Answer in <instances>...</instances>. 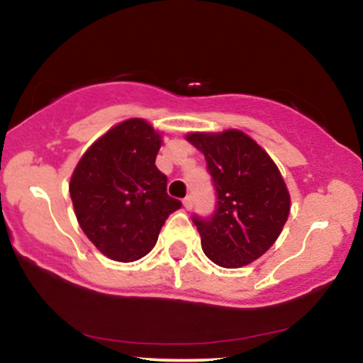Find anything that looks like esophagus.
<instances>
[{
  "label": "esophagus",
  "instance_id": "1",
  "mask_svg": "<svg viewBox=\"0 0 363 363\" xmlns=\"http://www.w3.org/2000/svg\"><path fill=\"white\" fill-rule=\"evenodd\" d=\"M182 205H184L186 210H191V208H193V198H191V196H186L184 201H182Z\"/></svg>",
  "mask_w": 363,
  "mask_h": 363
}]
</instances>
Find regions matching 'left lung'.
<instances>
[{
	"instance_id": "left-lung-1",
	"label": "left lung",
	"mask_w": 363,
	"mask_h": 363,
	"mask_svg": "<svg viewBox=\"0 0 363 363\" xmlns=\"http://www.w3.org/2000/svg\"><path fill=\"white\" fill-rule=\"evenodd\" d=\"M216 189L210 218L193 216L208 259L240 268L268 251L290 213V194L272 157L239 129L189 133Z\"/></svg>"
}]
</instances>
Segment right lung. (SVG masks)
Wrapping results in <instances>:
<instances>
[{
	"instance_id": "1",
	"label": "right lung",
	"mask_w": 363,
	"mask_h": 363,
	"mask_svg": "<svg viewBox=\"0 0 363 363\" xmlns=\"http://www.w3.org/2000/svg\"><path fill=\"white\" fill-rule=\"evenodd\" d=\"M162 136L145 119L111 128L83 153L69 181L74 215L104 256L131 262L157 244L162 225L181 208L157 169Z\"/></svg>"
}]
</instances>
